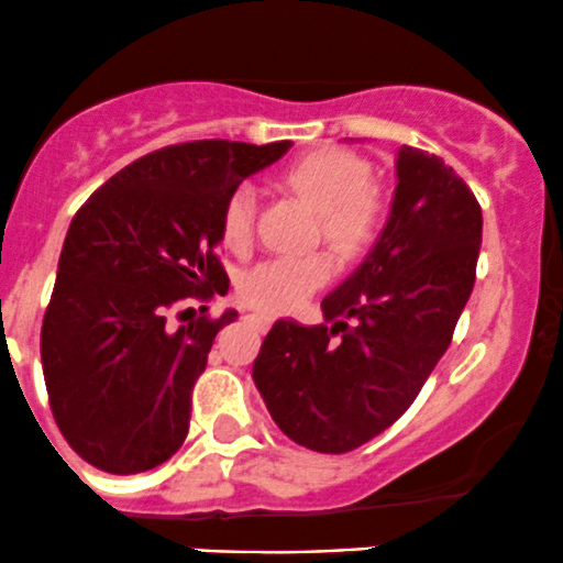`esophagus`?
<instances>
[{
    "instance_id": "obj_1",
    "label": "esophagus",
    "mask_w": 563,
    "mask_h": 563,
    "mask_svg": "<svg viewBox=\"0 0 563 563\" xmlns=\"http://www.w3.org/2000/svg\"><path fill=\"white\" fill-rule=\"evenodd\" d=\"M246 322H252L260 332H265L271 328V322H274V317L271 313H246Z\"/></svg>"
}]
</instances>
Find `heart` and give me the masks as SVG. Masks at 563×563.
<instances>
[{
	"label": "heart",
	"mask_w": 563,
	"mask_h": 563,
	"mask_svg": "<svg viewBox=\"0 0 563 563\" xmlns=\"http://www.w3.org/2000/svg\"><path fill=\"white\" fill-rule=\"evenodd\" d=\"M284 185L319 211V235L341 260L365 255L386 222V203L367 185V166L341 150L303 155L282 174ZM257 198L250 185H239L220 211V239L235 255H246L255 239ZM332 260L324 252L306 257L268 260L246 271L239 282L241 300L260 311L279 313L298 308L311 292L330 282Z\"/></svg>",
	"instance_id": "heart-1"
}]
</instances>
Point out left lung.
Instances as JSON below:
<instances>
[{"mask_svg": "<svg viewBox=\"0 0 563 563\" xmlns=\"http://www.w3.org/2000/svg\"><path fill=\"white\" fill-rule=\"evenodd\" d=\"M389 220L365 263L322 300L328 324L279 319L252 365L289 440L360 449L395 424L451 346L481 252L483 214L443 158L402 144Z\"/></svg>", "mask_w": 563, "mask_h": 563, "instance_id": "1", "label": "left lung"}]
</instances>
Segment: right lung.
I'll use <instances>...</instances> for the list:
<instances>
[{"label":"right lung","instance_id":"obj_1","mask_svg":"<svg viewBox=\"0 0 563 563\" xmlns=\"http://www.w3.org/2000/svg\"><path fill=\"white\" fill-rule=\"evenodd\" d=\"M287 150L289 142L228 139L161 147L107 179L75 214L40 352L53 419L88 464L136 475L183 449L192 386L217 332L239 317L190 319L185 303L228 292L214 252L222 203Z\"/></svg>","mask_w":563,"mask_h":563}]
</instances>
